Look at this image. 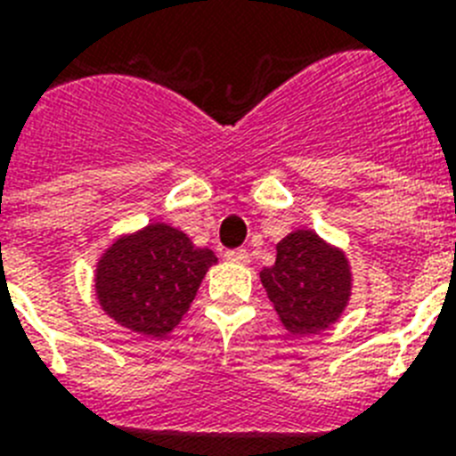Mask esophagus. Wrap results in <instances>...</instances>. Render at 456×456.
<instances>
[{"label": "esophagus", "mask_w": 456, "mask_h": 456, "mask_svg": "<svg viewBox=\"0 0 456 456\" xmlns=\"http://www.w3.org/2000/svg\"><path fill=\"white\" fill-rule=\"evenodd\" d=\"M224 257H227L229 263H239V265H246L248 263V250L246 248H232L224 253Z\"/></svg>", "instance_id": "esophagus-1"}]
</instances>
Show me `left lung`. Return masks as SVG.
<instances>
[{"label":"left lung","instance_id":"1","mask_svg":"<svg viewBox=\"0 0 456 456\" xmlns=\"http://www.w3.org/2000/svg\"><path fill=\"white\" fill-rule=\"evenodd\" d=\"M260 279L291 333H317L331 326L350 296L346 256L307 229L279 241L277 263L265 267Z\"/></svg>","mask_w":456,"mask_h":456}]
</instances>
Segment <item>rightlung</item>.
Here are the masks:
<instances>
[{
    "mask_svg": "<svg viewBox=\"0 0 456 456\" xmlns=\"http://www.w3.org/2000/svg\"><path fill=\"white\" fill-rule=\"evenodd\" d=\"M215 263L213 250L196 248L177 229L149 224L110 246L96 270V293L118 324L163 336L184 317Z\"/></svg>",
    "mask_w": 456,
    "mask_h": 456,
    "instance_id": "right-lung-1",
    "label": "right lung"
}]
</instances>
